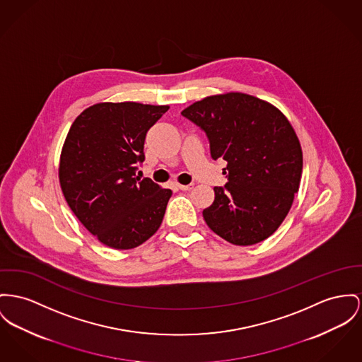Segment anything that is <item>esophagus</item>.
Segmentation results:
<instances>
[{"label": "esophagus", "mask_w": 362, "mask_h": 362, "mask_svg": "<svg viewBox=\"0 0 362 362\" xmlns=\"http://www.w3.org/2000/svg\"><path fill=\"white\" fill-rule=\"evenodd\" d=\"M177 187H178L181 191H191L193 188V184H189V185H181V184H178Z\"/></svg>", "instance_id": "obj_1"}]
</instances>
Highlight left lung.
<instances>
[{"label": "left lung", "mask_w": 362, "mask_h": 362, "mask_svg": "<svg viewBox=\"0 0 362 362\" xmlns=\"http://www.w3.org/2000/svg\"><path fill=\"white\" fill-rule=\"evenodd\" d=\"M200 126L213 159L228 162V182L203 210L209 228L235 245L272 236L299 189L303 155L287 117L273 104L241 92L207 96L181 112Z\"/></svg>", "instance_id": "left-lung-1"}]
</instances>
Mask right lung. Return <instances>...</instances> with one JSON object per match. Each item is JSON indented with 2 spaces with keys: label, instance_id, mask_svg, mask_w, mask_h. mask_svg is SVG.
I'll return each mask as SVG.
<instances>
[{
  "label": "right lung",
  "instance_id": "obj_1",
  "mask_svg": "<svg viewBox=\"0 0 362 362\" xmlns=\"http://www.w3.org/2000/svg\"><path fill=\"white\" fill-rule=\"evenodd\" d=\"M169 110L136 101L97 103L73 122L62 148L59 181L66 202L97 240L136 248L159 229L171 191L136 177L146 132Z\"/></svg>",
  "mask_w": 362,
  "mask_h": 362
}]
</instances>
